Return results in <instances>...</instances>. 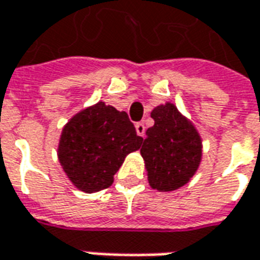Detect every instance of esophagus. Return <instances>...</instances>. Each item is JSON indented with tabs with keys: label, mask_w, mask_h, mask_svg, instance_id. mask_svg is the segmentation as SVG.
I'll list each match as a JSON object with an SVG mask.
<instances>
[{
	"label": "esophagus",
	"mask_w": 260,
	"mask_h": 260,
	"mask_svg": "<svg viewBox=\"0 0 260 260\" xmlns=\"http://www.w3.org/2000/svg\"><path fill=\"white\" fill-rule=\"evenodd\" d=\"M135 129H136V134L139 136H145V124L143 122H136L135 124Z\"/></svg>",
	"instance_id": "obj_1"
}]
</instances>
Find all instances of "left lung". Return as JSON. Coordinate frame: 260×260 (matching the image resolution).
Returning a JSON list of instances; mask_svg holds the SVG:
<instances>
[{
	"instance_id": "obj_1",
	"label": "left lung",
	"mask_w": 260,
	"mask_h": 260,
	"mask_svg": "<svg viewBox=\"0 0 260 260\" xmlns=\"http://www.w3.org/2000/svg\"><path fill=\"white\" fill-rule=\"evenodd\" d=\"M154 125L146 131L141 154L153 189L175 191L189 182L202 160L199 132L171 103L152 111Z\"/></svg>"
}]
</instances>
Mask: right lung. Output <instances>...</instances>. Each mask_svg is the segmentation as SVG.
Wrapping results in <instances>:
<instances>
[{"label": "right lung", "mask_w": 260, "mask_h": 260, "mask_svg": "<svg viewBox=\"0 0 260 260\" xmlns=\"http://www.w3.org/2000/svg\"><path fill=\"white\" fill-rule=\"evenodd\" d=\"M125 111L99 102L75 114L58 143V160L79 191L93 193L114 182V174L129 153L142 145Z\"/></svg>", "instance_id": "right-lung-1"}]
</instances>
